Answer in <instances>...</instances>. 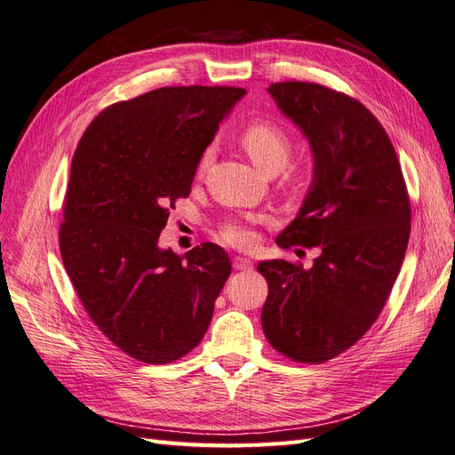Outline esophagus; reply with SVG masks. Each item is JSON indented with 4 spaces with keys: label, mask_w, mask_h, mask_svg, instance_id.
I'll use <instances>...</instances> for the list:
<instances>
[{
    "label": "esophagus",
    "mask_w": 455,
    "mask_h": 455,
    "mask_svg": "<svg viewBox=\"0 0 455 455\" xmlns=\"http://www.w3.org/2000/svg\"><path fill=\"white\" fill-rule=\"evenodd\" d=\"M233 267L239 269V271H246V269H252L254 264H252V259H249V258L235 256V258H233Z\"/></svg>",
    "instance_id": "1"
}]
</instances>
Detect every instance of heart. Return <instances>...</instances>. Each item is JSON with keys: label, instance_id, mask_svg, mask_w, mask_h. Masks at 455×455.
<instances>
[{"label": "heart", "instance_id": "heart-1", "mask_svg": "<svg viewBox=\"0 0 455 455\" xmlns=\"http://www.w3.org/2000/svg\"><path fill=\"white\" fill-rule=\"evenodd\" d=\"M241 144L246 154L252 159L258 169L264 172H279L284 164L291 159L292 140L288 131L281 123L273 119H254L241 131ZM214 151L212 148H206L199 159L197 172L203 174L209 164L212 163ZM222 239L233 246H251L254 243V235L249 226L241 222L226 224L222 233Z\"/></svg>", "mask_w": 455, "mask_h": 455}]
</instances>
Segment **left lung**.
Masks as SVG:
<instances>
[{
    "mask_svg": "<svg viewBox=\"0 0 455 455\" xmlns=\"http://www.w3.org/2000/svg\"><path fill=\"white\" fill-rule=\"evenodd\" d=\"M267 92L313 154L311 186L277 244L321 254L309 269L259 261L269 284L261 328L288 359L324 363L359 341L387 301L408 246L410 199L387 132L359 100L304 81Z\"/></svg>",
    "mask_w": 455,
    "mask_h": 455,
    "instance_id": "obj_1",
    "label": "left lung"
}]
</instances>
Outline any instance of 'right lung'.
Masks as SVG:
<instances>
[{
	"label": "right lung",
	"instance_id": "obj_1",
	"mask_svg": "<svg viewBox=\"0 0 455 455\" xmlns=\"http://www.w3.org/2000/svg\"><path fill=\"white\" fill-rule=\"evenodd\" d=\"M239 87H163L106 108L81 136L66 191L60 254L92 323L148 364L203 339L231 275L214 243L184 258L159 235L188 197L203 151L243 96Z\"/></svg>",
	"mask_w": 455,
	"mask_h": 455
}]
</instances>
